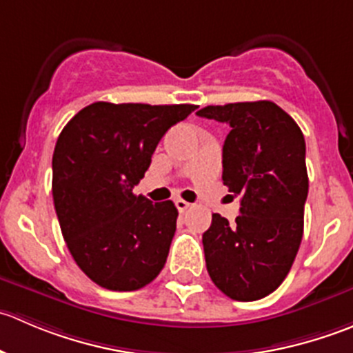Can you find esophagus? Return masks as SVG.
Returning <instances> with one entry per match:
<instances>
[{
	"label": "esophagus",
	"instance_id": "34e87169",
	"mask_svg": "<svg viewBox=\"0 0 353 353\" xmlns=\"http://www.w3.org/2000/svg\"><path fill=\"white\" fill-rule=\"evenodd\" d=\"M176 206H177V210H179V212H186L188 208H191V203H188V201H184V199H176Z\"/></svg>",
	"mask_w": 353,
	"mask_h": 353
}]
</instances>
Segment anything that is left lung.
<instances>
[{"mask_svg": "<svg viewBox=\"0 0 353 353\" xmlns=\"http://www.w3.org/2000/svg\"><path fill=\"white\" fill-rule=\"evenodd\" d=\"M196 114L230 126L222 179L241 196L236 223L213 213L203 234L206 270L227 297L258 301L285 280L302 241L309 190L304 134L270 101L206 105Z\"/></svg>", "mask_w": 353, "mask_h": 353, "instance_id": "8db88e82", "label": "left lung"}]
</instances>
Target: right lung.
Returning <instances> with one entry per match:
<instances>
[{
	"label": "right lung",
	"mask_w": 353,
	"mask_h": 353,
	"mask_svg": "<svg viewBox=\"0 0 353 353\" xmlns=\"http://www.w3.org/2000/svg\"><path fill=\"white\" fill-rule=\"evenodd\" d=\"M194 109L94 102L63 128L52 154L56 215L71 256L97 285L138 290L162 272L177 208L133 188L167 130Z\"/></svg>",
	"instance_id": "obj_1"
}]
</instances>
